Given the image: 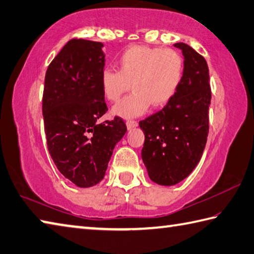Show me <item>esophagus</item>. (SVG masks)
Listing matches in <instances>:
<instances>
[{"mask_svg": "<svg viewBox=\"0 0 254 254\" xmlns=\"http://www.w3.org/2000/svg\"><path fill=\"white\" fill-rule=\"evenodd\" d=\"M137 122L134 121V120H127V127L128 128V130H131V128L133 127H137Z\"/></svg>", "mask_w": 254, "mask_h": 254, "instance_id": "34e87169", "label": "esophagus"}]
</instances>
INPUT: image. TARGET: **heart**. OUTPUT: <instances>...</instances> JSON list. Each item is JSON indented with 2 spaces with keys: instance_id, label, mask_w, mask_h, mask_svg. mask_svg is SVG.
<instances>
[{
  "instance_id": "obj_1",
  "label": "heart",
  "mask_w": 254,
  "mask_h": 254,
  "mask_svg": "<svg viewBox=\"0 0 254 254\" xmlns=\"http://www.w3.org/2000/svg\"><path fill=\"white\" fill-rule=\"evenodd\" d=\"M119 69L104 68L100 73L103 97L110 102L120 100L133 87V92L113 108L114 116L123 119L140 117L154 107L166 106L175 97L184 77V59L174 49L146 46L127 47L119 55Z\"/></svg>"
}]
</instances>
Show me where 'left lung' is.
<instances>
[{"instance_id":"obj_1","label":"left lung","mask_w":254,"mask_h":254,"mask_svg":"<svg viewBox=\"0 0 254 254\" xmlns=\"http://www.w3.org/2000/svg\"><path fill=\"white\" fill-rule=\"evenodd\" d=\"M184 56V77L175 97L138 126L145 135L142 160L151 180L173 186L190 175L205 150L209 132L211 90L206 59L187 44L176 43Z\"/></svg>"}]
</instances>
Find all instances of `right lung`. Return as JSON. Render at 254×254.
Returning <instances> with one entry per match:
<instances>
[{"label":"right lung","mask_w":254,"mask_h":254,"mask_svg":"<svg viewBox=\"0 0 254 254\" xmlns=\"http://www.w3.org/2000/svg\"><path fill=\"white\" fill-rule=\"evenodd\" d=\"M103 44L69 41L45 76L43 117L55 165L78 187L97 185L106 175L113 148L127 132L121 118L99 123L108 111L100 87Z\"/></svg>","instance_id":"obj_1"}]
</instances>
